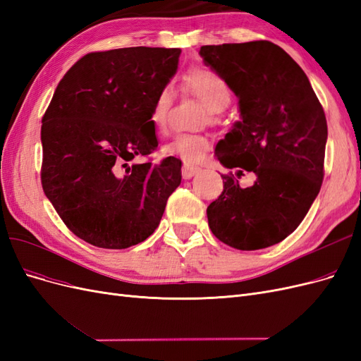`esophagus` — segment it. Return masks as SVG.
Returning <instances> with one entry per match:
<instances>
[{"mask_svg":"<svg viewBox=\"0 0 361 361\" xmlns=\"http://www.w3.org/2000/svg\"><path fill=\"white\" fill-rule=\"evenodd\" d=\"M199 171H200L199 167H194V166H190V164H185L183 169H182V178L183 179H191Z\"/></svg>","mask_w":361,"mask_h":361,"instance_id":"esophagus-1","label":"esophagus"}]
</instances>
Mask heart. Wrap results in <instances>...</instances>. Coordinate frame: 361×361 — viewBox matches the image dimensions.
I'll return each mask as SVG.
<instances>
[{"label":"heart","instance_id":"1","mask_svg":"<svg viewBox=\"0 0 361 361\" xmlns=\"http://www.w3.org/2000/svg\"><path fill=\"white\" fill-rule=\"evenodd\" d=\"M185 92L194 94L204 104L209 118L224 111L232 102V92L220 75L204 69L192 68L182 78ZM173 104V90L170 85L162 87L150 111V120L159 130L166 129L170 108ZM209 150V140L203 134H176L164 146L167 155L180 158L187 164H197Z\"/></svg>","mask_w":361,"mask_h":361}]
</instances>
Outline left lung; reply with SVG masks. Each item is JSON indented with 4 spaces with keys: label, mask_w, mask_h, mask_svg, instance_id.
I'll return each instance as SVG.
<instances>
[{
    "label": "left lung",
    "mask_w": 361,
    "mask_h": 361,
    "mask_svg": "<svg viewBox=\"0 0 361 361\" xmlns=\"http://www.w3.org/2000/svg\"><path fill=\"white\" fill-rule=\"evenodd\" d=\"M200 57L236 97L241 120L215 146L235 176L253 172L238 187L221 174L224 190L207 206V223L221 243L238 250L279 244L304 220L324 179L326 118L307 75L268 40L200 48Z\"/></svg>",
    "instance_id": "obj_1"
}]
</instances>
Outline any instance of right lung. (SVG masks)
Returning <instances> with one entry per match:
<instances>
[{
    "mask_svg": "<svg viewBox=\"0 0 361 361\" xmlns=\"http://www.w3.org/2000/svg\"><path fill=\"white\" fill-rule=\"evenodd\" d=\"M179 56L146 47L90 52L59 82L42 118V187L85 243H143L180 185V159L140 161L158 147L150 111Z\"/></svg>",
    "mask_w": 361,
    "mask_h": 361,
    "instance_id": "1",
    "label": "right lung"
}]
</instances>
